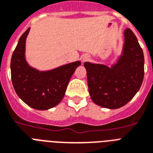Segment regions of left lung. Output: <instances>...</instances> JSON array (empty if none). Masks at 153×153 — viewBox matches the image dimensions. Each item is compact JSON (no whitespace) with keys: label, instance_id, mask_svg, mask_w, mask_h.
Segmentation results:
<instances>
[{"label":"left lung","instance_id":"1","mask_svg":"<svg viewBox=\"0 0 153 153\" xmlns=\"http://www.w3.org/2000/svg\"><path fill=\"white\" fill-rule=\"evenodd\" d=\"M123 54L114 66L84 62L88 90L96 104L109 109L126 105L140 89L144 79L145 58L137 39L125 30Z\"/></svg>","mask_w":153,"mask_h":153}]
</instances>
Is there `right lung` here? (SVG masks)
Returning <instances> with one entry per match:
<instances>
[{
	"label": "right lung",
	"instance_id": "obj_1",
	"mask_svg": "<svg viewBox=\"0 0 153 153\" xmlns=\"http://www.w3.org/2000/svg\"><path fill=\"white\" fill-rule=\"evenodd\" d=\"M29 29L21 35L11 59L13 88L26 104L36 110L55 107L63 99L71 76L80 62L65 65L48 72L30 68L24 58L25 40Z\"/></svg>",
	"mask_w": 153,
	"mask_h": 153
}]
</instances>
